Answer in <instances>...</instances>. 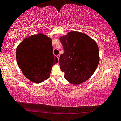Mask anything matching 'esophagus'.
<instances>
[{
  "mask_svg": "<svg viewBox=\"0 0 121 121\" xmlns=\"http://www.w3.org/2000/svg\"><path fill=\"white\" fill-rule=\"evenodd\" d=\"M59 56H59V55H58L57 56V58H58V60H59Z\"/></svg>",
  "mask_w": 121,
  "mask_h": 121,
  "instance_id": "obj_1",
  "label": "esophagus"
}]
</instances>
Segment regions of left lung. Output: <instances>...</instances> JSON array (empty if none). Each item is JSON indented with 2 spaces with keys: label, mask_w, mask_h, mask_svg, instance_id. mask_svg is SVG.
<instances>
[{
  "label": "left lung",
  "mask_w": 121,
  "mask_h": 121,
  "mask_svg": "<svg viewBox=\"0 0 121 121\" xmlns=\"http://www.w3.org/2000/svg\"><path fill=\"white\" fill-rule=\"evenodd\" d=\"M64 52L59 57V64L64 78L77 85L91 77L99 62L98 45L88 35L71 31L59 38Z\"/></svg>",
  "instance_id": "1"
}]
</instances>
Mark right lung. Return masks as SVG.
Returning <instances> with one entry per match:
<instances>
[{"label":"right lung","instance_id":"1","mask_svg":"<svg viewBox=\"0 0 121 121\" xmlns=\"http://www.w3.org/2000/svg\"><path fill=\"white\" fill-rule=\"evenodd\" d=\"M52 41L50 38L40 33L25 38L16 48L18 66L25 77L34 83L48 79L52 66L58 62L53 55Z\"/></svg>","mask_w":121,"mask_h":121}]
</instances>
